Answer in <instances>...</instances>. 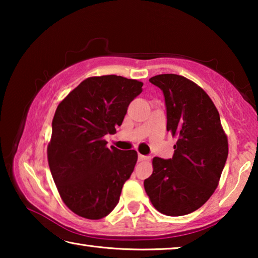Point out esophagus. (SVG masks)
<instances>
[{
    "instance_id": "obj_1",
    "label": "esophagus",
    "mask_w": 258,
    "mask_h": 258,
    "mask_svg": "<svg viewBox=\"0 0 258 258\" xmlns=\"http://www.w3.org/2000/svg\"><path fill=\"white\" fill-rule=\"evenodd\" d=\"M148 160H150V157L139 154V161H148Z\"/></svg>"
}]
</instances>
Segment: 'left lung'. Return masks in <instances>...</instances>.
I'll list each match as a JSON object with an SVG mask.
<instances>
[{"instance_id": "1", "label": "left lung", "mask_w": 258, "mask_h": 258, "mask_svg": "<svg viewBox=\"0 0 258 258\" xmlns=\"http://www.w3.org/2000/svg\"><path fill=\"white\" fill-rule=\"evenodd\" d=\"M150 83L163 91L167 132L177 139L171 159L155 157L145 190L157 211L182 216L197 211L220 182L229 154L220 113L202 87L175 74H161Z\"/></svg>"}]
</instances>
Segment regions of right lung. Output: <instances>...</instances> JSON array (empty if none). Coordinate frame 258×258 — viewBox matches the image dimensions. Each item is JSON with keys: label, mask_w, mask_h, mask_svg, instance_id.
I'll return each instance as SVG.
<instances>
[{"label": "right lung", "mask_w": 258, "mask_h": 258, "mask_svg": "<svg viewBox=\"0 0 258 258\" xmlns=\"http://www.w3.org/2000/svg\"><path fill=\"white\" fill-rule=\"evenodd\" d=\"M142 82L117 75L89 77L56 108L47 161L56 189L72 212L89 220L107 216L134 171L135 150L107 148Z\"/></svg>", "instance_id": "1"}]
</instances>
